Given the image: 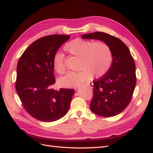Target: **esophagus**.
I'll list each match as a JSON object with an SVG mask.
<instances>
[{
    "label": "esophagus",
    "instance_id": "1",
    "mask_svg": "<svg viewBox=\"0 0 153 153\" xmlns=\"http://www.w3.org/2000/svg\"><path fill=\"white\" fill-rule=\"evenodd\" d=\"M86 86L88 87H89V88H93V84L87 83V84H86Z\"/></svg>",
    "mask_w": 153,
    "mask_h": 153
}]
</instances>
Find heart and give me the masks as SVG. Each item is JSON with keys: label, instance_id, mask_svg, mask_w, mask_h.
I'll use <instances>...</instances> for the list:
<instances>
[{"label": "heart", "instance_id": "obj_1", "mask_svg": "<svg viewBox=\"0 0 153 153\" xmlns=\"http://www.w3.org/2000/svg\"><path fill=\"white\" fill-rule=\"evenodd\" d=\"M65 50L76 57H79L78 72H71L60 78L59 84L67 88L77 87L91 79L92 76L99 77L107 73L112 62V53L107 44L104 42H93L81 38L69 42ZM65 55L56 53L53 59V68L60 74H65L66 66Z\"/></svg>", "mask_w": 153, "mask_h": 153}]
</instances>
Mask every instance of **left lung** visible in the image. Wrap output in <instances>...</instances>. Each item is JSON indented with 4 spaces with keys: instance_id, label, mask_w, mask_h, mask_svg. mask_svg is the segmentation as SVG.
I'll use <instances>...</instances> for the list:
<instances>
[{
    "instance_id": "obj_1",
    "label": "left lung",
    "mask_w": 153,
    "mask_h": 153,
    "mask_svg": "<svg viewBox=\"0 0 153 153\" xmlns=\"http://www.w3.org/2000/svg\"><path fill=\"white\" fill-rule=\"evenodd\" d=\"M81 38L105 42L112 53L110 68L94 81L91 111L104 117L118 115L129 104L136 83V66L129 49L120 39L105 33L96 32Z\"/></svg>"
}]
</instances>
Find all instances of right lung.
<instances>
[{
	"instance_id": "add662e5",
	"label": "right lung",
	"mask_w": 153,
	"mask_h": 153,
	"mask_svg": "<svg viewBox=\"0 0 153 153\" xmlns=\"http://www.w3.org/2000/svg\"><path fill=\"white\" fill-rule=\"evenodd\" d=\"M69 38L53 34L38 39L28 46L17 63V93L28 114L40 121L53 122L65 116L75 93L74 89L53 88V56Z\"/></svg>"
}]
</instances>
